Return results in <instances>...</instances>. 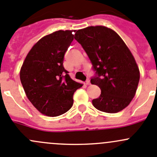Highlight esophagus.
<instances>
[{"label":"esophagus","mask_w":157,"mask_h":157,"mask_svg":"<svg viewBox=\"0 0 157 157\" xmlns=\"http://www.w3.org/2000/svg\"><path fill=\"white\" fill-rule=\"evenodd\" d=\"M86 85H90V80H89V79H87V80H86Z\"/></svg>","instance_id":"1"}]
</instances>
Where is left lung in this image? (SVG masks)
<instances>
[{"label":"left lung","mask_w":157,"mask_h":157,"mask_svg":"<svg viewBox=\"0 0 157 157\" xmlns=\"http://www.w3.org/2000/svg\"><path fill=\"white\" fill-rule=\"evenodd\" d=\"M93 64L92 84L101 94L93 99V106L107 113H116L128 106L136 93L140 71L131 51L114 30L102 26H89L76 32Z\"/></svg>","instance_id":"8db88e82"}]
</instances>
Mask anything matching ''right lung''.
<instances>
[{
    "label": "right lung",
    "instance_id": "obj_1",
    "mask_svg": "<svg viewBox=\"0 0 157 157\" xmlns=\"http://www.w3.org/2000/svg\"><path fill=\"white\" fill-rule=\"evenodd\" d=\"M73 30H59L38 41L20 70V81L31 103L42 114L55 117L72 107L73 96L83 84L64 69V54L74 40Z\"/></svg>",
    "mask_w": 157,
    "mask_h": 157
}]
</instances>
